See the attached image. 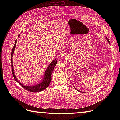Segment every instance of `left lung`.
Masks as SVG:
<instances>
[{
	"mask_svg": "<svg viewBox=\"0 0 120 120\" xmlns=\"http://www.w3.org/2000/svg\"><path fill=\"white\" fill-rule=\"evenodd\" d=\"M105 38H106V39L107 40V41H108V42H109V44L110 45V41H109V39H108V38H107V37H106V36H105ZM74 88H75V89L76 90H78V91H79V92H82H82H81V91H80V90H77V89H76V88H75V86H74Z\"/></svg>",
	"mask_w": 120,
	"mask_h": 120,
	"instance_id": "1",
	"label": "left lung"
}]
</instances>
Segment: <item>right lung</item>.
Here are the masks:
<instances>
[{"label": "right lung", "mask_w": 120, "mask_h": 120, "mask_svg": "<svg viewBox=\"0 0 120 120\" xmlns=\"http://www.w3.org/2000/svg\"><path fill=\"white\" fill-rule=\"evenodd\" d=\"M20 35H19V37ZM16 42H17V39H16L15 43H14V46L13 47L12 49V52H11V67H12V72L13 76L15 79V80L19 83V84L22 86L24 89L28 91H30L31 92H34V93H37L39 92L42 90H44L47 87H48L49 85L50 84V82H51L52 80V71H53V69L55 67L57 63V60H54L52 61L49 64V66L46 69L45 71V74L43 75V79L42 81H41V82L39 83H38L36 85H31V86H27V85H24L23 83H21L20 82H19L17 78H16V76L14 74V68H13V60H12V57H13V54L14 53V51L15 50V46L16 45Z\"/></svg>", "instance_id": "right-lung-1"}]
</instances>
